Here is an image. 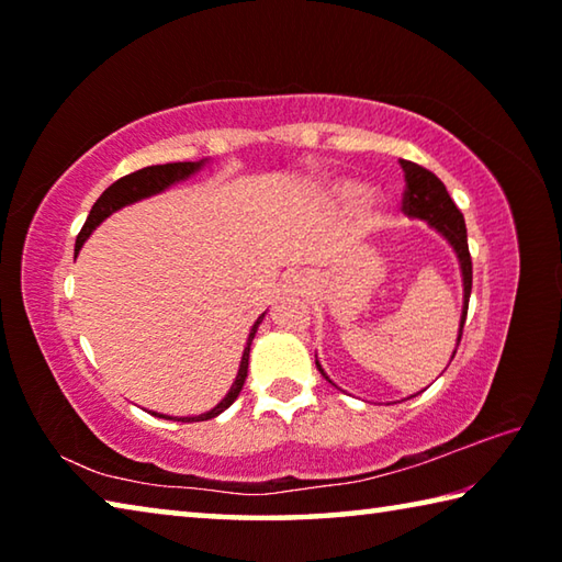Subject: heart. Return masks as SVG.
<instances>
[{
    "label": "heart",
    "mask_w": 562,
    "mask_h": 562,
    "mask_svg": "<svg viewBox=\"0 0 562 562\" xmlns=\"http://www.w3.org/2000/svg\"><path fill=\"white\" fill-rule=\"evenodd\" d=\"M331 193H335V198L341 203H357L361 201V195H364V188L355 183V180H339V183L331 186Z\"/></svg>",
    "instance_id": "b5f03b06"
}]
</instances>
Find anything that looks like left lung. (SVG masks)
<instances>
[{"label":"left lung","mask_w":562,"mask_h":562,"mask_svg":"<svg viewBox=\"0 0 562 562\" xmlns=\"http://www.w3.org/2000/svg\"><path fill=\"white\" fill-rule=\"evenodd\" d=\"M404 170V180H406V193H404V213L408 217H416V221H424L429 227H434L446 243L453 247L456 260H459L461 268V282H463V307H461V325H459V337H456V347H459L461 335H463V322H465V312H469V297H471V280H473V270H471V255H469V237H465V223L463 215L456 203L451 201L449 190L436 178L431 170H426L424 166H416L412 160H398ZM456 355V349H453ZM453 359V357H451ZM317 361V359H315ZM317 369L322 376L327 379L329 384H335L331 379L325 374V369L317 361ZM337 386V384H335Z\"/></svg>","instance_id":"1"}]
</instances>
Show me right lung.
I'll use <instances>...</instances> for the list:
<instances>
[{
  "label": "right lung",
  "mask_w": 562,
  "mask_h": 562,
  "mask_svg": "<svg viewBox=\"0 0 562 562\" xmlns=\"http://www.w3.org/2000/svg\"><path fill=\"white\" fill-rule=\"evenodd\" d=\"M205 164H207V158H203V160H183V164L148 166V168L136 170V173H128V176L119 178L116 183L103 190L99 201L93 203L91 213H89V217H87V223H83L79 237H76V255H79L83 243L89 240V235H91L93 231H97V227H99L103 221H106L109 215L121 211V207L144 201V198L164 193V190H168L170 186L183 183V180H188L190 176H195L198 170H201ZM262 319H265V312L258 317V322H255V325H252L250 335H247V345H245V349H243L240 369H237L231 392H227V394L221 398V402H217V404L211 408V412L198 414V416H180V418H178V416H166V414L154 412V416H160V418H176V422H207V418H215L217 414H223L225 408L231 406V404L235 402V398L240 396V392H243V384H245V376H247V361H250V345H252V339H255V331H258V327L262 325Z\"/></svg>",
  "instance_id": "add662e5"
}]
</instances>
